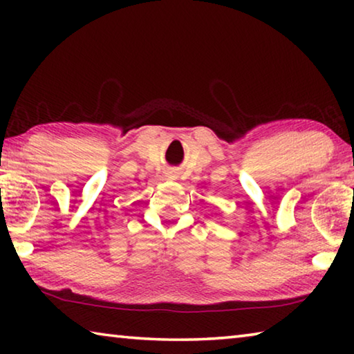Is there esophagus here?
Masks as SVG:
<instances>
[{
	"label": "esophagus",
	"instance_id": "1",
	"mask_svg": "<svg viewBox=\"0 0 354 354\" xmlns=\"http://www.w3.org/2000/svg\"><path fill=\"white\" fill-rule=\"evenodd\" d=\"M171 178H176V176H171Z\"/></svg>",
	"mask_w": 354,
	"mask_h": 354
}]
</instances>
